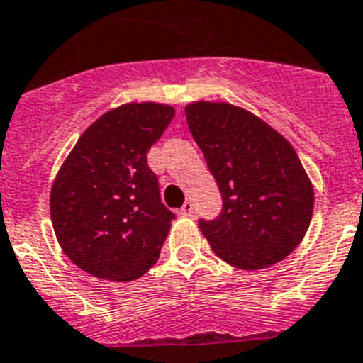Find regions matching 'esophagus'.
I'll list each match as a JSON object with an SVG mask.
<instances>
[{
	"label": "esophagus",
	"instance_id": "obj_1",
	"mask_svg": "<svg viewBox=\"0 0 363 363\" xmlns=\"http://www.w3.org/2000/svg\"><path fill=\"white\" fill-rule=\"evenodd\" d=\"M193 213H194L193 202H185L184 206H182V209H179V215H184V217H191Z\"/></svg>",
	"mask_w": 363,
	"mask_h": 363
}]
</instances>
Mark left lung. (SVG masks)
<instances>
[{
	"mask_svg": "<svg viewBox=\"0 0 363 363\" xmlns=\"http://www.w3.org/2000/svg\"><path fill=\"white\" fill-rule=\"evenodd\" d=\"M185 116L223 194L220 217L199 224L211 250L242 271L282 262L313 213V185L291 143L228 101H193Z\"/></svg>",
	"mask_w": 363,
	"mask_h": 363,
	"instance_id": "8db88e82",
	"label": "left lung"
}]
</instances>
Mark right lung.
Segmentation results:
<instances>
[{
	"label": "right lung",
	"instance_id": "add662e5",
	"mask_svg": "<svg viewBox=\"0 0 363 363\" xmlns=\"http://www.w3.org/2000/svg\"><path fill=\"white\" fill-rule=\"evenodd\" d=\"M174 107L131 101L92 122L53 179L50 215L62 252L91 277L131 282L154 267L174 213L146 154Z\"/></svg>",
	"mask_w": 363,
	"mask_h": 363
}]
</instances>
